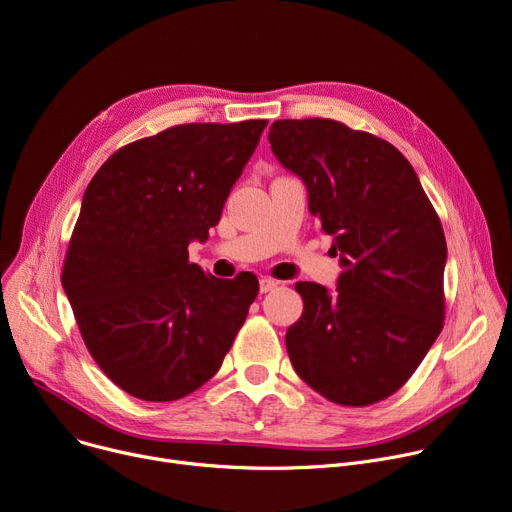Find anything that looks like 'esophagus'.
Wrapping results in <instances>:
<instances>
[{"mask_svg": "<svg viewBox=\"0 0 512 512\" xmlns=\"http://www.w3.org/2000/svg\"><path fill=\"white\" fill-rule=\"evenodd\" d=\"M277 287H279V283L274 281V279H268V277L260 279V293H270V291H274Z\"/></svg>", "mask_w": 512, "mask_h": 512, "instance_id": "34e87169", "label": "esophagus"}]
</instances>
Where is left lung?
Segmentation results:
<instances>
[{
  "label": "left lung",
  "mask_w": 512,
  "mask_h": 512,
  "mask_svg": "<svg viewBox=\"0 0 512 512\" xmlns=\"http://www.w3.org/2000/svg\"><path fill=\"white\" fill-rule=\"evenodd\" d=\"M268 141L297 174L309 213L344 270L330 293L297 283L301 318L285 342L297 375L326 400L369 406L396 393L443 330L447 242L435 207L391 143L332 119L274 121Z\"/></svg>",
  "instance_id": "obj_1"
}]
</instances>
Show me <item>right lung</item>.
<instances>
[{
	"label": "right lung",
	"instance_id": "right-lung-1",
	"mask_svg": "<svg viewBox=\"0 0 512 512\" xmlns=\"http://www.w3.org/2000/svg\"><path fill=\"white\" fill-rule=\"evenodd\" d=\"M268 121L190 123L114 151L86 188L61 283L92 359L123 391L174 402L221 367L258 295L252 272L188 262Z\"/></svg>",
	"mask_w": 512,
	"mask_h": 512
}]
</instances>
